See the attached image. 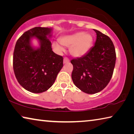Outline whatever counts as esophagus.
<instances>
[{
    "instance_id": "esophagus-1",
    "label": "esophagus",
    "mask_w": 134,
    "mask_h": 134,
    "mask_svg": "<svg viewBox=\"0 0 134 134\" xmlns=\"http://www.w3.org/2000/svg\"><path fill=\"white\" fill-rule=\"evenodd\" d=\"M70 62V60L67 57H64V60H63V63L65 64V63H67Z\"/></svg>"
}]
</instances>
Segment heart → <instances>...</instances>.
Wrapping results in <instances>:
<instances>
[{"mask_svg":"<svg viewBox=\"0 0 134 134\" xmlns=\"http://www.w3.org/2000/svg\"><path fill=\"white\" fill-rule=\"evenodd\" d=\"M93 41V38L90 34L79 32L61 38L60 42L63 46L70 47V53L72 56L80 57L85 55L89 51ZM53 46L56 51L59 52L63 49V47L57 42H53Z\"/></svg>","mask_w":134,"mask_h":134,"instance_id":"heart-1","label":"heart"}]
</instances>
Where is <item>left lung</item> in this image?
I'll return each mask as SVG.
<instances>
[{"mask_svg": "<svg viewBox=\"0 0 134 134\" xmlns=\"http://www.w3.org/2000/svg\"><path fill=\"white\" fill-rule=\"evenodd\" d=\"M97 38L87 53L71 60L73 65L72 81L77 87L88 94H94L105 88L112 78L116 52L108 36L94 29Z\"/></svg>", "mask_w": 134, "mask_h": 134, "instance_id": "1", "label": "left lung"}]
</instances>
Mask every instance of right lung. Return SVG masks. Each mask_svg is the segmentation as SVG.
<instances>
[{"mask_svg":"<svg viewBox=\"0 0 134 134\" xmlns=\"http://www.w3.org/2000/svg\"><path fill=\"white\" fill-rule=\"evenodd\" d=\"M51 28L35 27L26 31L17 40L13 56V68L20 85L28 91L39 93L47 91L54 83L63 66V58L52 51ZM35 37L40 47L30 45Z\"/></svg>","mask_w":134,"mask_h":134,"instance_id":"add662e5","label":"right lung"}]
</instances>
